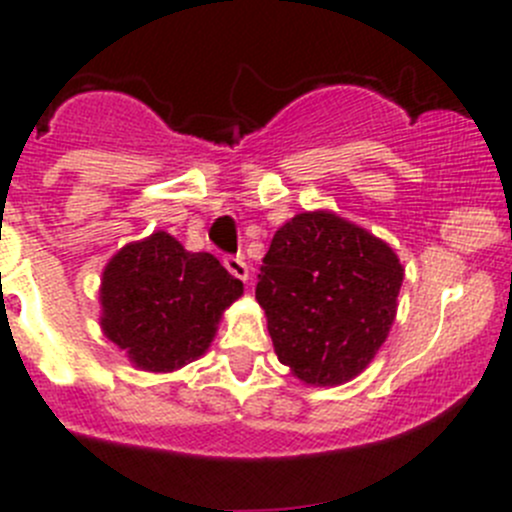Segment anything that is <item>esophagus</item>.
I'll use <instances>...</instances> for the list:
<instances>
[{"instance_id": "1", "label": "esophagus", "mask_w": 512, "mask_h": 512, "mask_svg": "<svg viewBox=\"0 0 512 512\" xmlns=\"http://www.w3.org/2000/svg\"><path fill=\"white\" fill-rule=\"evenodd\" d=\"M225 267L232 277H237V280H250V267H247V262L242 260V257H225Z\"/></svg>"}]
</instances>
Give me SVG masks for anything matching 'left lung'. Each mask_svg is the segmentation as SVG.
Segmentation results:
<instances>
[{
    "mask_svg": "<svg viewBox=\"0 0 512 512\" xmlns=\"http://www.w3.org/2000/svg\"><path fill=\"white\" fill-rule=\"evenodd\" d=\"M401 282L404 265L389 242L332 210H307L272 237L255 297L289 374L339 386L379 354Z\"/></svg>",
    "mask_w": 512,
    "mask_h": 512,
    "instance_id": "1",
    "label": "left lung"
}]
</instances>
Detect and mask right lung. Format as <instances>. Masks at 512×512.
I'll use <instances>...</instances> for the list:
<instances>
[{
  "mask_svg": "<svg viewBox=\"0 0 512 512\" xmlns=\"http://www.w3.org/2000/svg\"><path fill=\"white\" fill-rule=\"evenodd\" d=\"M242 292L218 257L188 252L156 230L106 262L98 324L136 369L170 374L208 352L223 312Z\"/></svg>",
  "mask_w": 512,
  "mask_h": 512,
  "instance_id": "add662e5",
  "label": "right lung"
}]
</instances>
